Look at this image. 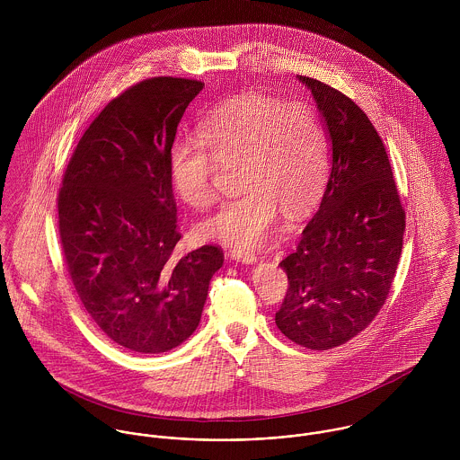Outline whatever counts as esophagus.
<instances>
[{
	"label": "esophagus",
	"instance_id": "34e87169",
	"mask_svg": "<svg viewBox=\"0 0 460 460\" xmlns=\"http://www.w3.org/2000/svg\"><path fill=\"white\" fill-rule=\"evenodd\" d=\"M228 255H230V259L239 261V262L253 263L257 261V255H255L253 252H250V250H241V248H232V250L228 252Z\"/></svg>",
	"mask_w": 460,
	"mask_h": 460
}]
</instances>
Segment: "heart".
<instances>
[{
	"mask_svg": "<svg viewBox=\"0 0 460 460\" xmlns=\"http://www.w3.org/2000/svg\"><path fill=\"white\" fill-rule=\"evenodd\" d=\"M199 137L179 136L170 148V177L182 201L203 208L216 197L217 166L237 168L239 197L198 225V234L232 246H257L279 219L305 214L328 181V134L306 101L261 93L237 95L198 126Z\"/></svg>",
	"mask_w": 460,
	"mask_h": 460,
	"instance_id": "1",
	"label": "heart"
}]
</instances>
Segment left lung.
<instances>
[{
	"label": "left lung",
	"mask_w": 460,
	"mask_h": 460,
	"mask_svg": "<svg viewBox=\"0 0 460 460\" xmlns=\"http://www.w3.org/2000/svg\"><path fill=\"white\" fill-rule=\"evenodd\" d=\"M299 81L326 119L332 164L317 214L279 262L288 287L274 321L294 343L328 350L368 328L386 303L405 210L385 143L365 111L319 79Z\"/></svg>",
	"instance_id": "left-lung-1"
}]
</instances>
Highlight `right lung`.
Masks as SVG:
<instances>
[{
    "instance_id": "right-lung-1",
    "label": "right lung",
    "mask_w": 460,
    "mask_h": 460,
    "mask_svg": "<svg viewBox=\"0 0 460 460\" xmlns=\"http://www.w3.org/2000/svg\"><path fill=\"white\" fill-rule=\"evenodd\" d=\"M203 83L155 75L124 90L83 132L58 191L72 285L95 326L139 354L166 352L197 329L223 250L175 257L182 234L170 177L177 126Z\"/></svg>"
}]
</instances>
